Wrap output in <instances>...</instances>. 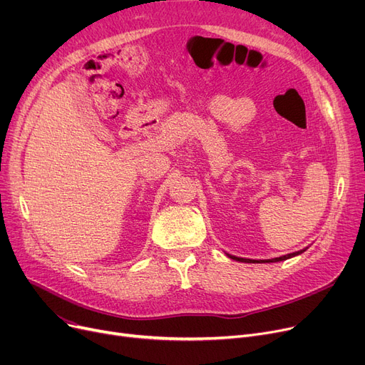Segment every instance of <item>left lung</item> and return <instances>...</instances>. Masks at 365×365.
<instances>
[{
	"instance_id": "left-lung-1",
	"label": "left lung",
	"mask_w": 365,
	"mask_h": 365,
	"mask_svg": "<svg viewBox=\"0 0 365 365\" xmlns=\"http://www.w3.org/2000/svg\"><path fill=\"white\" fill-rule=\"evenodd\" d=\"M303 252H304V250H300V252H296V253H290V255H285V256L275 257V259H267V260H252V259H242V257H237V256H231V255H227V256L231 257V259H234V260L245 262V263H271V262H281V260H287V259L294 257V256H297V255H300V253H303Z\"/></svg>"
}]
</instances>
